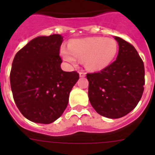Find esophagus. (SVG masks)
<instances>
[{
  "mask_svg": "<svg viewBox=\"0 0 155 155\" xmlns=\"http://www.w3.org/2000/svg\"><path fill=\"white\" fill-rule=\"evenodd\" d=\"M85 75H86V73L84 72V71H81L79 72V76H80L81 78H84V77H85Z\"/></svg>",
  "mask_w": 155,
  "mask_h": 155,
  "instance_id": "esophagus-1",
  "label": "esophagus"
}]
</instances>
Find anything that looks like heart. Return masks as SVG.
<instances>
[{"label": "heart", "mask_w": 155, "mask_h": 155, "mask_svg": "<svg viewBox=\"0 0 155 155\" xmlns=\"http://www.w3.org/2000/svg\"><path fill=\"white\" fill-rule=\"evenodd\" d=\"M118 51V46L113 39L90 37L77 39L70 43V48L61 49L64 61L77 65L78 60L84 61L85 67L89 70L98 71L111 64Z\"/></svg>", "instance_id": "1"}]
</instances>
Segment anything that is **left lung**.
<instances>
[{
    "instance_id": "left-lung-1",
    "label": "left lung",
    "mask_w": 155,
    "mask_h": 155,
    "mask_svg": "<svg viewBox=\"0 0 155 155\" xmlns=\"http://www.w3.org/2000/svg\"><path fill=\"white\" fill-rule=\"evenodd\" d=\"M116 60L101 71L87 74L88 98L101 116L118 119L136 107L144 89V65L134 46L115 36Z\"/></svg>"
}]
</instances>
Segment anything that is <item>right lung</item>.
Masks as SVG:
<instances>
[{"label":"right lung","mask_w":155,"mask_h":155,"mask_svg":"<svg viewBox=\"0 0 155 155\" xmlns=\"http://www.w3.org/2000/svg\"><path fill=\"white\" fill-rule=\"evenodd\" d=\"M63 36H39L16 53L10 83L18 109L28 120L51 124L64 112L69 94L79 79L77 71L61 68L60 48Z\"/></svg>","instance_id":"right-lung-1"}]
</instances>
